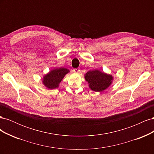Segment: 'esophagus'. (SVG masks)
Wrapping results in <instances>:
<instances>
[{
  "label": "esophagus",
  "mask_w": 154,
  "mask_h": 154,
  "mask_svg": "<svg viewBox=\"0 0 154 154\" xmlns=\"http://www.w3.org/2000/svg\"><path fill=\"white\" fill-rule=\"evenodd\" d=\"M80 69H76V68L73 69V72H80Z\"/></svg>",
  "instance_id": "1"
}]
</instances>
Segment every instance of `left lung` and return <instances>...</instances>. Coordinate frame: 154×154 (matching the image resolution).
Here are the masks:
<instances>
[{
  "instance_id": "left-lung-1",
  "label": "left lung",
  "mask_w": 154,
  "mask_h": 154,
  "mask_svg": "<svg viewBox=\"0 0 154 154\" xmlns=\"http://www.w3.org/2000/svg\"><path fill=\"white\" fill-rule=\"evenodd\" d=\"M85 80L89 83V87L92 91L101 92L105 90L111 84L113 78L98 70L88 71L85 76Z\"/></svg>"
}]
</instances>
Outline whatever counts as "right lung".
Here are the masks:
<instances>
[{"label":"right lung","mask_w":154,"mask_h":154,"mask_svg":"<svg viewBox=\"0 0 154 154\" xmlns=\"http://www.w3.org/2000/svg\"><path fill=\"white\" fill-rule=\"evenodd\" d=\"M69 72L68 69L63 67L52 70L44 77V84L50 89L57 88L64 76Z\"/></svg>","instance_id":"obj_1"}]
</instances>
